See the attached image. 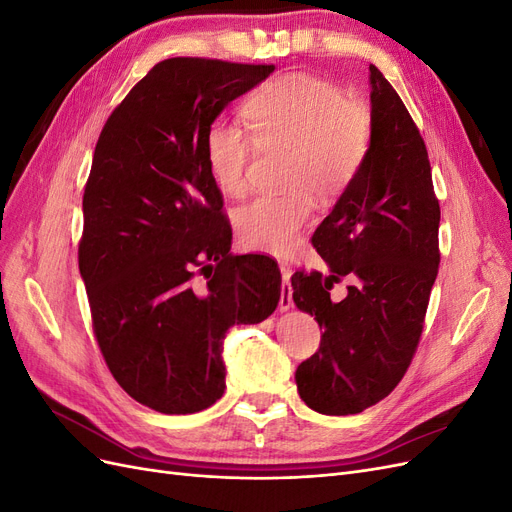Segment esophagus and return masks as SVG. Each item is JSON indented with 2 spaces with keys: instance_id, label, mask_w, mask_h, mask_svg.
Here are the masks:
<instances>
[{
  "instance_id": "esophagus-1",
  "label": "esophagus",
  "mask_w": 512,
  "mask_h": 512,
  "mask_svg": "<svg viewBox=\"0 0 512 512\" xmlns=\"http://www.w3.org/2000/svg\"><path fill=\"white\" fill-rule=\"evenodd\" d=\"M280 271H282V297H280V309H290L292 307V286H290V267L286 265V262H282L280 265Z\"/></svg>"
}]
</instances>
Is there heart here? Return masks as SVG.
<instances>
[{
  "label": "heart",
  "mask_w": 512,
  "mask_h": 512,
  "mask_svg": "<svg viewBox=\"0 0 512 512\" xmlns=\"http://www.w3.org/2000/svg\"><path fill=\"white\" fill-rule=\"evenodd\" d=\"M250 126L215 123L205 134V162L228 196L247 190V170L260 151L288 149V194L258 196L235 213L237 239L247 250L286 254L312 218L314 198L342 196L359 177L371 147L369 108L346 98L335 83L307 72H284L260 85L243 104Z\"/></svg>",
  "instance_id": "heart-1"
}]
</instances>
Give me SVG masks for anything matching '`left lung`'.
<instances>
[{
    "label": "left lung",
    "mask_w": 512,
    "mask_h": 512,
    "mask_svg": "<svg viewBox=\"0 0 512 512\" xmlns=\"http://www.w3.org/2000/svg\"><path fill=\"white\" fill-rule=\"evenodd\" d=\"M369 72V153L312 237L329 273L290 277L294 303L324 329L294 380L309 408L331 416L376 406L404 378L440 265V203L425 141L393 85L376 66ZM344 276L349 294L335 304L330 288Z\"/></svg>",
    "instance_id": "8db88e82"
}]
</instances>
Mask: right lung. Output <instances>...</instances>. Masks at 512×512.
I'll return each instance as SVG.
<instances>
[{"instance_id": "right-lung-1", "label": "right lung", "mask_w": 512, "mask_h": 512, "mask_svg": "<svg viewBox=\"0 0 512 512\" xmlns=\"http://www.w3.org/2000/svg\"><path fill=\"white\" fill-rule=\"evenodd\" d=\"M273 70L164 59L98 138L79 241L91 324L117 384L162 414L213 406L226 389L228 329L262 322L282 297L277 262L230 254L224 198L205 162L215 117Z\"/></svg>"}]
</instances>
